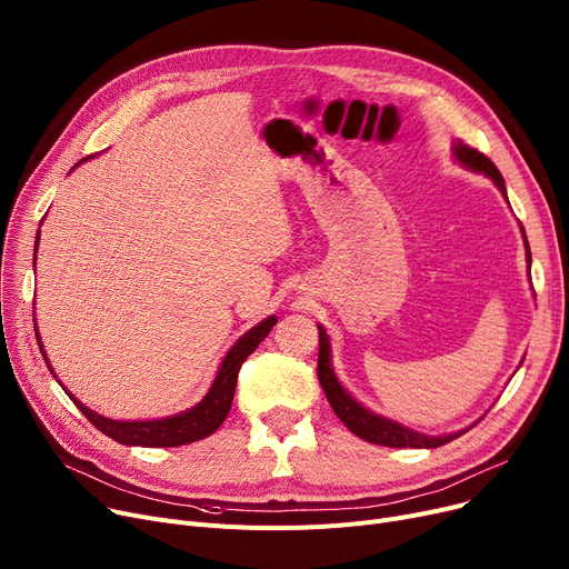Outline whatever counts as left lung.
I'll return each instance as SVG.
<instances>
[{"mask_svg": "<svg viewBox=\"0 0 569 569\" xmlns=\"http://www.w3.org/2000/svg\"><path fill=\"white\" fill-rule=\"evenodd\" d=\"M452 157L457 163H461L463 168L472 170V172H482L487 174L491 182L498 187V191L502 193V198L507 200V189H505V179L498 172V168L491 163V159H487L485 154L477 152V149L463 144L461 140L452 142ZM510 202V200H507ZM523 232V228H521ZM523 244H526V260H528V269H530V247L528 239L523 232ZM318 341H320V350H318V380L322 385V392L330 401L332 410L337 412L339 420L355 433L365 438L367 442H376V445H385V447H417V450H433V447H440L445 442H450L455 438H459L461 433H466L468 429H461L457 433H445V436H429V433H420L412 431L390 417H382L373 410H369L367 406H362L357 401L346 387L341 385V380L335 373L332 367V346H330V337H327V330L322 325H318Z\"/></svg>", "mask_w": 569, "mask_h": 569, "instance_id": "obj_1", "label": "left lung"}]
</instances>
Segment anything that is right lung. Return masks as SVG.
Masks as SVG:
<instances>
[{"label": "right lung", "mask_w": 569, "mask_h": 569, "mask_svg": "<svg viewBox=\"0 0 569 569\" xmlns=\"http://www.w3.org/2000/svg\"><path fill=\"white\" fill-rule=\"evenodd\" d=\"M87 159H82V161H87ZM80 163H76V166H80ZM39 239L41 237L37 234V247H39ZM34 253H37V249H34ZM34 267H37V256H34ZM274 325H277V316H267L256 327H251L249 332L239 337L221 360L217 378H214L212 387L207 390V395L193 408H187V410L170 415V417H161V420H110V417H103L97 410L87 408L71 392H67V387L62 385V380H57V382L64 387V392L73 399V403L80 408V412L87 417V420L92 422L101 433H106L108 438H112L117 442L129 445V447H179V445H189V442H196V440L212 436L223 425V420L228 417V410L232 406L239 367L244 365V360L258 348V343L269 332H272ZM37 341L41 346L43 360H46L50 373L54 376V371L48 362V355L43 350L39 330H37Z\"/></svg>", "instance_id": "1"}]
</instances>
